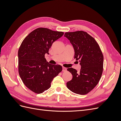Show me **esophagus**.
Segmentation results:
<instances>
[{"instance_id":"esophagus-1","label":"esophagus","mask_w":121,"mask_h":121,"mask_svg":"<svg viewBox=\"0 0 121 121\" xmlns=\"http://www.w3.org/2000/svg\"><path fill=\"white\" fill-rule=\"evenodd\" d=\"M66 71H67V69L65 67H63V72H65Z\"/></svg>"}]
</instances>
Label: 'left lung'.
Returning <instances> with one entry per match:
<instances>
[{"label": "left lung", "instance_id": "left-lung-1", "mask_svg": "<svg viewBox=\"0 0 121 121\" xmlns=\"http://www.w3.org/2000/svg\"><path fill=\"white\" fill-rule=\"evenodd\" d=\"M74 47L76 60H80V72L67 69L73 78L67 83L68 88L76 94L85 95L93 89L99 81L104 69V56L95 39L87 32L78 31L65 33Z\"/></svg>", "mask_w": 121, "mask_h": 121}]
</instances>
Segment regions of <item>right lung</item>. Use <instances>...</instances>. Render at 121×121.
I'll return each instance as SVG.
<instances>
[{
  "instance_id": "1",
  "label": "right lung",
  "mask_w": 121,
  "mask_h": 121,
  "mask_svg": "<svg viewBox=\"0 0 121 121\" xmlns=\"http://www.w3.org/2000/svg\"><path fill=\"white\" fill-rule=\"evenodd\" d=\"M64 34L38 28L30 33L21 43L18 50V71L25 85L35 93L48 89L53 79L62 71L60 65L46 61L45 54H49L52 43Z\"/></svg>"
}]
</instances>
